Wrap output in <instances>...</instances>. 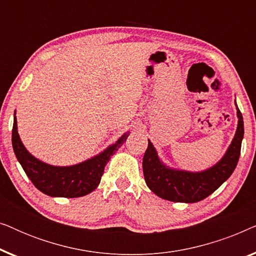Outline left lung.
I'll return each mask as SVG.
<instances>
[{
	"label": "left lung",
	"mask_w": 256,
	"mask_h": 256,
	"mask_svg": "<svg viewBox=\"0 0 256 256\" xmlns=\"http://www.w3.org/2000/svg\"><path fill=\"white\" fill-rule=\"evenodd\" d=\"M238 129L227 152L214 166L202 172L172 170L160 162L152 142L143 156L146 183L154 194L174 202H197L213 194L230 178L239 162L244 138V118L238 108Z\"/></svg>",
	"instance_id": "left-lung-1"
}]
</instances>
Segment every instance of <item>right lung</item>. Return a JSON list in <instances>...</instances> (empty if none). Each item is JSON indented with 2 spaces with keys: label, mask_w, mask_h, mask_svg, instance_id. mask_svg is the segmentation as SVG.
<instances>
[{
  "label": "right lung",
  "mask_w": 256,
  "mask_h": 256,
  "mask_svg": "<svg viewBox=\"0 0 256 256\" xmlns=\"http://www.w3.org/2000/svg\"><path fill=\"white\" fill-rule=\"evenodd\" d=\"M128 136L129 134L122 135L115 144L110 146L100 155L72 166H48L28 152L17 132L16 116L14 118L12 141L17 160L38 190L51 197L76 198L96 190L110 156L118 152Z\"/></svg>",
  "instance_id": "obj_1"
}]
</instances>
